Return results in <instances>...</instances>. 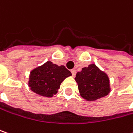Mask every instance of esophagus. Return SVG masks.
<instances>
[{
    "label": "esophagus",
    "mask_w": 133,
    "mask_h": 133,
    "mask_svg": "<svg viewBox=\"0 0 133 133\" xmlns=\"http://www.w3.org/2000/svg\"><path fill=\"white\" fill-rule=\"evenodd\" d=\"M71 74H72V76H73V77H75V75H76V70L72 69V70L71 71Z\"/></svg>",
    "instance_id": "obj_1"
}]
</instances>
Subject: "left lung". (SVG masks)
<instances>
[{"label":"left lung","instance_id":"obj_1","mask_svg":"<svg viewBox=\"0 0 133 133\" xmlns=\"http://www.w3.org/2000/svg\"><path fill=\"white\" fill-rule=\"evenodd\" d=\"M81 96L87 101H95L107 96L110 92L109 79L94 64L83 68L76 74Z\"/></svg>","mask_w":133,"mask_h":133}]
</instances>
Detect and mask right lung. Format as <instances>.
<instances>
[{
  "label": "right lung",
  "mask_w": 133,
  "mask_h": 133,
  "mask_svg": "<svg viewBox=\"0 0 133 133\" xmlns=\"http://www.w3.org/2000/svg\"><path fill=\"white\" fill-rule=\"evenodd\" d=\"M71 75L64 65L58 66L48 61L31 72L28 85L37 94L52 97L58 92L62 82Z\"/></svg>",
  "instance_id": "obj_1"
}]
</instances>
